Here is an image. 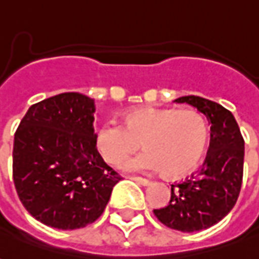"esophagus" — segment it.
I'll list each match as a JSON object with an SVG mask.
<instances>
[{
	"label": "esophagus",
	"mask_w": 259,
	"mask_h": 259,
	"mask_svg": "<svg viewBox=\"0 0 259 259\" xmlns=\"http://www.w3.org/2000/svg\"><path fill=\"white\" fill-rule=\"evenodd\" d=\"M130 180H133L135 182H137V184H140L143 186L150 185V181L146 180V178H142V177H130Z\"/></svg>",
	"instance_id": "obj_1"
}]
</instances>
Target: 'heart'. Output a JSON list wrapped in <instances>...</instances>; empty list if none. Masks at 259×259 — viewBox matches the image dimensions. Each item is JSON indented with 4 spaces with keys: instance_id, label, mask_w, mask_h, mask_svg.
<instances>
[{
    "instance_id": "heart-1",
    "label": "heart",
    "mask_w": 259,
    "mask_h": 259,
    "mask_svg": "<svg viewBox=\"0 0 259 259\" xmlns=\"http://www.w3.org/2000/svg\"><path fill=\"white\" fill-rule=\"evenodd\" d=\"M95 143L101 157L112 165L120 164L142 143L146 151L126 161L123 168L161 169L169 178H180L200 164L209 144V127L195 109L144 106L124 113L123 124H102Z\"/></svg>"
}]
</instances>
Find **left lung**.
Here are the masks:
<instances>
[{
  "instance_id": "left-lung-1",
  "label": "left lung",
  "mask_w": 259,
  "mask_h": 259,
  "mask_svg": "<svg viewBox=\"0 0 259 259\" xmlns=\"http://www.w3.org/2000/svg\"><path fill=\"white\" fill-rule=\"evenodd\" d=\"M202 112L210 123V144L196 174L171 185L169 205L155 218L172 230L192 233L219 223L236 205L244 168V139L230 111L209 99L189 95L175 99Z\"/></svg>"
}]
</instances>
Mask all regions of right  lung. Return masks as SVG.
<instances>
[{
  "label": "right lung",
  "instance_id": "right-lung-1",
  "mask_svg": "<svg viewBox=\"0 0 259 259\" xmlns=\"http://www.w3.org/2000/svg\"><path fill=\"white\" fill-rule=\"evenodd\" d=\"M94 99L64 92L32 105L15 132L14 184L40 223L75 230L104 213L120 181L97 150Z\"/></svg>",
  "mask_w": 259,
  "mask_h": 259
}]
</instances>
